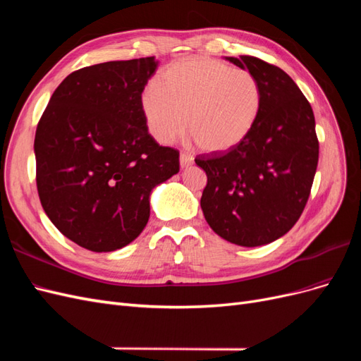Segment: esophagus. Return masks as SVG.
<instances>
[{
	"mask_svg": "<svg viewBox=\"0 0 361 361\" xmlns=\"http://www.w3.org/2000/svg\"><path fill=\"white\" fill-rule=\"evenodd\" d=\"M179 162H180V169H188L190 166H192L194 158L191 155H188V154H180Z\"/></svg>",
	"mask_w": 361,
	"mask_h": 361,
	"instance_id": "obj_1",
	"label": "esophagus"
}]
</instances>
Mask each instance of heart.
Here are the masks:
<instances>
[{
    "instance_id": "b5f03b06",
    "label": "heart",
    "mask_w": 361,
    "mask_h": 361,
    "mask_svg": "<svg viewBox=\"0 0 361 361\" xmlns=\"http://www.w3.org/2000/svg\"><path fill=\"white\" fill-rule=\"evenodd\" d=\"M262 92L256 76L207 57H188L159 73L141 93L150 134L162 145L178 138L183 125L207 154L238 147L253 130Z\"/></svg>"
}]
</instances>
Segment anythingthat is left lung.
Segmentation results:
<instances>
[{"instance_id": "left-lung-1", "label": "left lung", "mask_w": 361, "mask_h": 361, "mask_svg": "<svg viewBox=\"0 0 361 361\" xmlns=\"http://www.w3.org/2000/svg\"><path fill=\"white\" fill-rule=\"evenodd\" d=\"M226 59L256 76L262 104L241 145L195 158L207 176L200 206L226 241L265 245L290 231L309 200L319 158L314 116L285 71L251 56Z\"/></svg>"}]
</instances>
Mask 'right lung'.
<instances>
[{
    "label": "right lung",
    "instance_id": "1",
    "mask_svg": "<svg viewBox=\"0 0 361 361\" xmlns=\"http://www.w3.org/2000/svg\"><path fill=\"white\" fill-rule=\"evenodd\" d=\"M155 57L75 71L52 93L36 129L43 211L71 241L114 251L143 232L150 192L179 171V152L149 134L141 93Z\"/></svg>",
    "mask_w": 361,
    "mask_h": 361
}]
</instances>
